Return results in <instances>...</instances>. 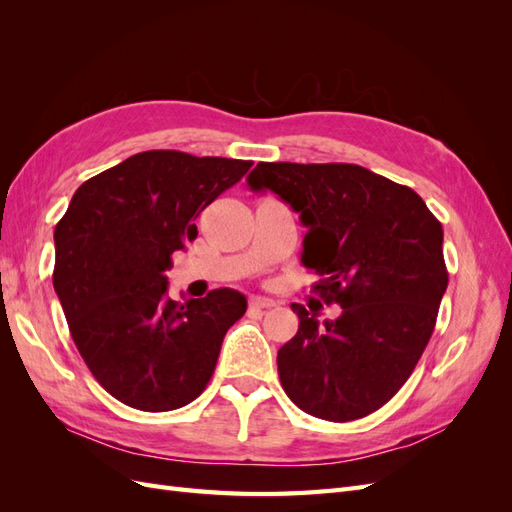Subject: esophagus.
<instances>
[{"label": "esophagus", "mask_w": 512, "mask_h": 512, "mask_svg": "<svg viewBox=\"0 0 512 512\" xmlns=\"http://www.w3.org/2000/svg\"><path fill=\"white\" fill-rule=\"evenodd\" d=\"M275 305L277 303L273 299H267V297H252L250 299V307H256V309H271Z\"/></svg>", "instance_id": "34e87169"}]
</instances>
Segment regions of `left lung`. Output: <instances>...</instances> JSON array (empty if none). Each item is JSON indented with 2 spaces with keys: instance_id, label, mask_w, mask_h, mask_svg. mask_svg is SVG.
<instances>
[{
  "instance_id": "1",
  "label": "left lung",
  "mask_w": 512,
  "mask_h": 512,
  "mask_svg": "<svg viewBox=\"0 0 512 512\" xmlns=\"http://www.w3.org/2000/svg\"><path fill=\"white\" fill-rule=\"evenodd\" d=\"M247 185L271 190L307 228L301 262L342 312L318 320L299 303V331L277 352L286 395L333 423L382 408L410 378L448 286L442 224L414 190L356 164L260 162Z\"/></svg>"
}]
</instances>
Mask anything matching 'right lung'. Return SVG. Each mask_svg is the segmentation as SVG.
I'll use <instances>...</instances> for the list:
<instances>
[{
    "label": "right lung",
    "mask_w": 512,
    "mask_h": 512,
    "mask_svg": "<svg viewBox=\"0 0 512 512\" xmlns=\"http://www.w3.org/2000/svg\"><path fill=\"white\" fill-rule=\"evenodd\" d=\"M252 162L143 151L87 179L55 226L53 286L76 348L121 404L188 406L205 391L241 292L168 297L170 256L196 239V218Z\"/></svg>",
    "instance_id": "1"
}]
</instances>
